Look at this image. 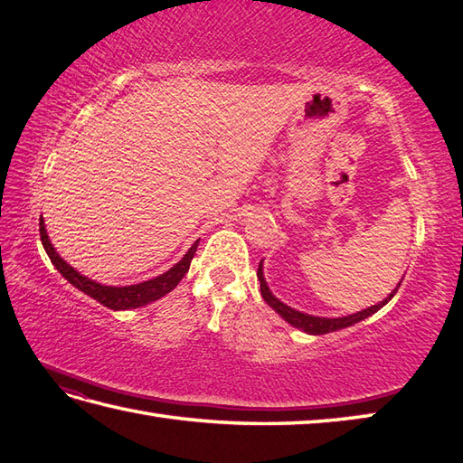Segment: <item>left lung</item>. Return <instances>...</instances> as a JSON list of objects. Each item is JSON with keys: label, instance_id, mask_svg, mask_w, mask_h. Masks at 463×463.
Returning a JSON list of instances; mask_svg holds the SVG:
<instances>
[{"label": "left lung", "instance_id": "8db88e82", "mask_svg": "<svg viewBox=\"0 0 463 463\" xmlns=\"http://www.w3.org/2000/svg\"><path fill=\"white\" fill-rule=\"evenodd\" d=\"M257 277H259V280H260V294H262L264 302H267L274 312L280 314V317H282L284 320H287V322L290 324V326L298 328V330L307 332V334H312V336H318V334H328V332H336V330H342V328H348V326H352V324H356V322H360V320H364V318L372 317L373 312H378L382 307H386V304H388L392 298H394V294L398 292L400 284H402V282H398V287H396L394 290H392V292L388 294V297L383 298L382 302L373 304V307L364 308V310H360V312H356V314H348V317L324 318V317H312V314L294 310V308L287 307V304H284V302H280L277 297H274V294H272L270 288H269L267 280H264L262 260H260V264H259Z\"/></svg>", "mask_w": 463, "mask_h": 463}]
</instances>
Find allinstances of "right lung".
<instances>
[{
  "instance_id": "add662e5",
  "label": "right lung",
  "mask_w": 463,
  "mask_h": 463,
  "mask_svg": "<svg viewBox=\"0 0 463 463\" xmlns=\"http://www.w3.org/2000/svg\"><path fill=\"white\" fill-rule=\"evenodd\" d=\"M39 237H42V244L47 252L49 260L53 262V267L61 272V277L73 284L75 288H80L81 292H85L87 297L95 298L97 302H101L103 307L111 308V310H129V308H139L145 307V304H151L155 300L163 298L165 294H169L176 284L183 280V277L189 272L191 260L196 252V247H199V241H196L193 247L186 250L184 257L171 267L166 272L159 274L151 280H145L139 284H129V287H107V284L95 282L91 279L83 277L81 272H77L71 264H67L61 257H59L57 250L53 249L52 241L47 237L45 231V222L43 219H39Z\"/></svg>"
}]
</instances>
